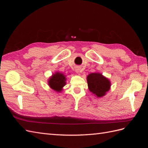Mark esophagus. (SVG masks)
I'll return each instance as SVG.
<instances>
[{
	"mask_svg": "<svg viewBox=\"0 0 148 148\" xmlns=\"http://www.w3.org/2000/svg\"><path fill=\"white\" fill-rule=\"evenodd\" d=\"M75 72L77 73H79V71H80V69L78 68V67H77V68L75 69Z\"/></svg>",
	"mask_w": 148,
	"mask_h": 148,
	"instance_id": "obj_1",
	"label": "esophagus"
}]
</instances>
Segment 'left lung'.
Here are the masks:
<instances>
[{"mask_svg":"<svg viewBox=\"0 0 148 148\" xmlns=\"http://www.w3.org/2000/svg\"><path fill=\"white\" fill-rule=\"evenodd\" d=\"M86 79L89 91L97 98L104 96L110 90V81L101 73H91L87 76Z\"/></svg>","mask_w":148,"mask_h":148,"instance_id":"left-lung-1","label":"left lung"}]
</instances>
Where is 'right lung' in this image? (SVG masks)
Returning <instances> with one entry per match:
<instances>
[{"instance_id": "right-lung-1", "label": "right lung", "mask_w": 148, "mask_h": 148, "mask_svg": "<svg viewBox=\"0 0 148 148\" xmlns=\"http://www.w3.org/2000/svg\"><path fill=\"white\" fill-rule=\"evenodd\" d=\"M66 76L62 73L57 71L53 73L48 79V84L53 90L57 92H60L66 84Z\"/></svg>"}]
</instances>
